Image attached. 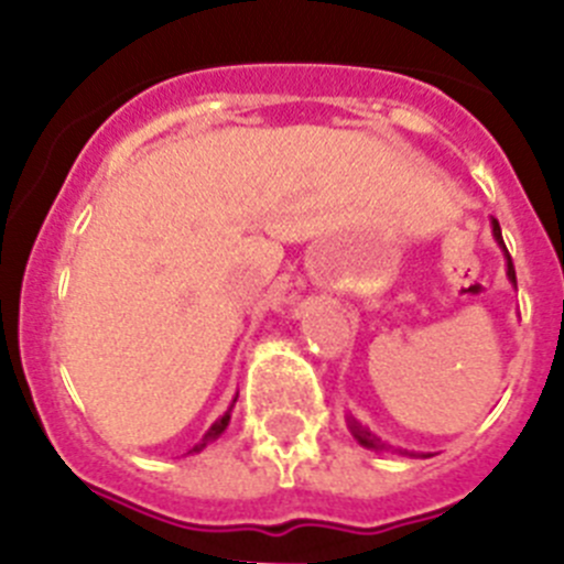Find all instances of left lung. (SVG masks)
<instances>
[{"mask_svg": "<svg viewBox=\"0 0 564 564\" xmlns=\"http://www.w3.org/2000/svg\"><path fill=\"white\" fill-rule=\"evenodd\" d=\"M491 232H495V241L497 245H500V250L506 252V272H509V281L514 283L517 286V275H514V263H511V256H509V250H506V245H503V232H500V225H497V219H491ZM348 427H351V433H354V438L359 441V444L362 446H368V449H384V444H382V438H377V435L370 433L368 427H362V424H359V421H348ZM408 455V453H404ZM413 455V453H410Z\"/></svg>", "mask_w": 564, "mask_h": 564, "instance_id": "left-lung-1", "label": "left lung"}]
</instances>
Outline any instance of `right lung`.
I'll return each mask as SVG.
<instances>
[{
  "instance_id": "obj_1",
  "label": "right lung",
  "mask_w": 564,
  "mask_h": 564,
  "mask_svg": "<svg viewBox=\"0 0 564 564\" xmlns=\"http://www.w3.org/2000/svg\"><path fill=\"white\" fill-rule=\"evenodd\" d=\"M230 410H232V408H230ZM230 410H227V413L221 415V419L216 421V424H213V427L207 430L205 435H202V441H199V444L194 446V449H191V453H199V449H205V446L210 444V441H216V438H219L221 433H225V430H227V424H230Z\"/></svg>"
}]
</instances>
